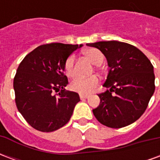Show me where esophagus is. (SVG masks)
I'll list each match as a JSON object with an SVG mask.
<instances>
[{"mask_svg":"<svg viewBox=\"0 0 160 160\" xmlns=\"http://www.w3.org/2000/svg\"><path fill=\"white\" fill-rule=\"evenodd\" d=\"M80 99H86L87 98H89V95H87V94H80Z\"/></svg>","mask_w":160,"mask_h":160,"instance_id":"obj_1","label":"esophagus"}]
</instances>
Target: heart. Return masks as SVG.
<instances>
[{"mask_svg":"<svg viewBox=\"0 0 160 160\" xmlns=\"http://www.w3.org/2000/svg\"><path fill=\"white\" fill-rule=\"evenodd\" d=\"M84 55L95 65H99L104 60L103 54L97 49H90L84 51ZM64 73L68 78H73L76 75L75 68V56L70 55L65 60L63 66ZM99 84V80L96 76L77 77L70 83V88L73 92L80 94H88L97 87Z\"/></svg>","mask_w":160,"mask_h":160,"instance_id":"obj_1","label":"heart"}]
</instances>
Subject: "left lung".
<instances>
[{
    "label": "left lung",
    "instance_id": "1",
    "mask_svg": "<svg viewBox=\"0 0 160 160\" xmlns=\"http://www.w3.org/2000/svg\"><path fill=\"white\" fill-rule=\"evenodd\" d=\"M106 57L110 71L98 94L100 104L92 110L97 120L112 128L125 127L141 118L155 90L153 66L141 50L129 43L101 41L87 43Z\"/></svg>",
    "mask_w": 160,
    "mask_h": 160
}]
</instances>
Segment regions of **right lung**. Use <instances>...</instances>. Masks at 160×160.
Segmentation results:
<instances>
[{"label": "right lung", "mask_w": 160, "mask_h": 160, "mask_svg": "<svg viewBox=\"0 0 160 160\" xmlns=\"http://www.w3.org/2000/svg\"><path fill=\"white\" fill-rule=\"evenodd\" d=\"M82 45L51 42L42 44L26 57L13 79L18 111L28 123L41 132H52L68 122L79 94L65 90L68 56Z\"/></svg>", "instance_id": "obj_1"}]
</instances>
